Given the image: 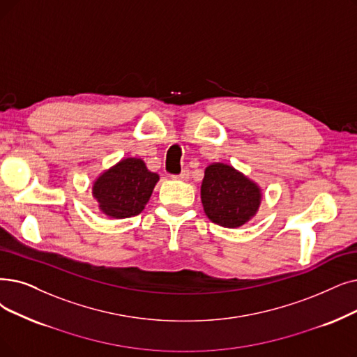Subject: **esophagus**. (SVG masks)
Returning a JSON list of instances; mask_svg holds the SVG:
<instances>
[{
	"instance_id": "esophagus-1",
	"label": "esophagus",
	"mask_w": 357,
	"mask_h": 357,
	"mask_svg": "<svg viewBox=\"0 0 357 357\" xmlns=\"http://www.w3.org/2000/svg\"><path fill=\"white\" fill-rule=\"evenodd\" d=\"M172 178H175V179H182V181H185V179H188L190 178V170L185 167V169H182V172L179 174V175H174Z\"/></svg>"
}]
</instances>
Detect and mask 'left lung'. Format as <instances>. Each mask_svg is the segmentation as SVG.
Segmentation results:
<instances>
[{"label": "left lung", "mask_w": 357, "mask_h": 357, "mask_svg": "<svg viewBox=\"0 0 357 357\" xmlns=\"http://www.w3.org/2000/svg\"><path fill=\"white\" fill-rule=\"evenodd\" d=\"M201 201L213 223L234 229L255 215L261 204V190L231 166L213 163L206 167Z\"/></svg>", "instance_id": "obj_1"}]
</instances>
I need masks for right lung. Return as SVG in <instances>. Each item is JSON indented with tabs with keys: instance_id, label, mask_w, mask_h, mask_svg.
Masks as SVG:
<instances>
[{
	"instance_id": "add662e5",
	"label": "right lung",
	"mask_w": 357,
	"mask_h": 357,
	"mask_svg": "<svg viewBox=\"0 0 357 357\" xmlns=\"http://www.w3.org/2000/svg\"><path fill=\"white\" fill-rule=\"evenodd\" d=\"M159 175L150 172L142 159L128 158L103 172L93 183L99 208L112 219L140 214L149 203Z\"/></svg>"
}]
</instances>
